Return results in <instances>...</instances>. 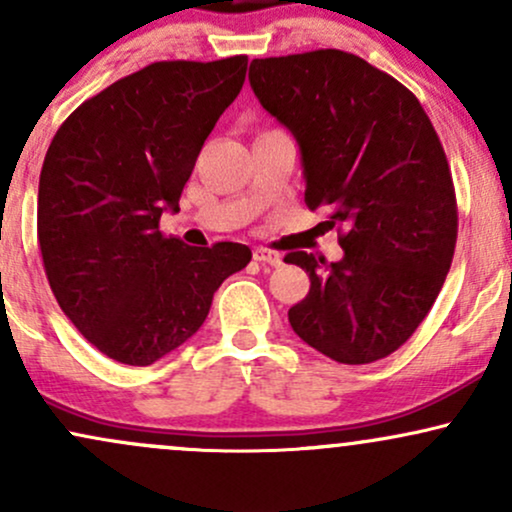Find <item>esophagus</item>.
<instances>
[{
	"instance_id": "esophagus-1",
	"label": "esophagus",
	"mask_w": 512,
	"mask_h": 512,
	"mask_svg": "<svg viewBox=\"0 0 512 512\" xmlns=\"http://www.w3.org/2000/svg\"><path fill=\"white\" fill-rule=\"evenodd\" d=\"M252 257H255V262L260 264H272V267H279L281 264V255L274 250H267V248H257L252 252Z\"/></svg>"
}]
</instances>
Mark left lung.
<instances>
[{
    "label": "left lung",
    "mask_w": 512,
    "mask_h": 512,
    "mask_svg": "<svg viewBox=\"0 0 512 512\" xmlns=\"http://www.w3.org/2000/svg\"><path fill=\"white\" fill-rule=\"evenodd\" d=\"M262 108L301 146L305 204L330 211L344 257L289 252L310 276L293 332L332 361L397 351L436 303L457 240L448 158L407 86L342 50L252 60Z\"/></svg>",
    "instance_id": "obj_1"
}]
</instances>
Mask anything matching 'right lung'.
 Segmentation results:
<instances>
[{
    "mask_svg": "<svg viewBox=\"0 0 512 512\" xmlns=\"http://www.w3.org/2000/svg\"><path fill=\"white\" fill-rule=\"evenodd\" d=\"M248 57L154 62L88 98L57 129L38 187V243L64 315L101 354L151 366L207 320L248 245L190 248L158 221L223 110Z\"/></svg>",
    "mask_w": 512,
    "mask_h": 512,
    "instance_id": "right-lung-1",
    "label": "right lung"
}]
</instances>
